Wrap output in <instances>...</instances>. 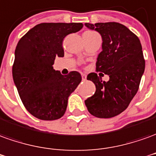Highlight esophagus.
<instances>
[{"label":"esophagus","mask_w":156,"mask_h":156,"mask_svg":"<svg viewBox=\"0 0 156 156\" xmlns=\"http://www.w3.org/2000/svg\"><path fill=\"white\" fill-rule=\"evenodd\" d=\"M82 79L84 81V80H86V78H87V76H86V74H84V73H82Z\"/></svg>","instance_id":"1"}]
</instances>
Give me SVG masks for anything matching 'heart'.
I'll use <instances>...</instances> for the list:
<instances>
[{"mask_svg":"<svg viewBox=\"0 0 156 156\" xmlns=\"http://www.w3.org/2000/svg\"><path fill=\"white\" fill-rule=\"evenodd\" d=\"M89 33H94V32H89Z\"/></svg>","mask_w":156,"mask_h":156,"instance_id":"1","label":"heart"}]
</instances>
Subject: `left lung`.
<instances>
[{"instance_id":"1","label":"left lung","mask_w":156,"mask_h":156,"mask_svg":"<svg viewBox=\"0 0 156 156\" xmlns=\"http://www.w3.org/2000/svg\"><path fill=\"white\" fill-rule=\"evenodd\" d=\"M102 37V51L96 62V72L109 75L102 81L95 73L87 76L96 90L85 102L89 112L99 118L119 115L129 105L139 90L145 61L138 36L126 26L116 22L85 23Z\"/></svg>"}]
</instances>
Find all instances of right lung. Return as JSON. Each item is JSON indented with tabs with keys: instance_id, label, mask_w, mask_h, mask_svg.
Here are the masks:
<instances>
[{
	"instance_id": "1",
	"label": "right lung",
	"mask_w": 156,
	"mask_h": 156,
	"mask_svg": "<svg viewBox=\"0 0 156 156\" xmlns=\"http://www.w3.org/2000/svg\"><path fill=\"white\" fill-rule=\"evenodd\" d=\"M83 27L81 23H43L17 43L12 78L25 108L38 119L61 118L66 112L68 97L81 82L78 72L62 75L52 65L55 57L64 56V38Z\"/></svg>"
}]
</instances>
